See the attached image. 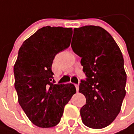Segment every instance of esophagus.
I'll return each mask as SVG.
<instances>
[{
	"label": "esophagus",
	"mask_w": 134,
	"mask_h": 134,
	"mask_svg": "<svg viewBox=\"0 0 134 134\" xmlns=\"http://www.w3.org/2000/svg\"><path fill=\"white\" fill-rule=\"evenodd\" d=\"M75 87H76V91H79V84H76V85H75Z\"/></svg>",
	"instance_id": "34e87169"
}]
</instances>
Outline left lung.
Returning a JSON list of instances; mask_svg holds the SVG:
<instances>
[{
	"mask_svg": "<svg viewBox=\"0 0 134 134\" xmlns=\"http://www.w3.org/2000/svg\"><path fill=\"white\" fill-rule=\"evenodd\" d=\"M72 41L71 48L81 58L86 76L79 84L86 99L80 110L82 121L92 129L106 127L119 113L126 95L122 53L112 36L100 26L74 29Z\"/></svg>",
	"mask_w": 134,
	"mask_h": 134,
	"instance_id": "1",
	"label": "left lung"
}]
</instances>
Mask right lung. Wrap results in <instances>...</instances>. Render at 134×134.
Segmentation results:
<instances>
[{"mask_svg":"<svg viewBox=\"0 0 134 134\" xmlns=\"http://www.w3.org/2000/svg\"><path fill=\"white\" fill-rule=\"evenodd\" d=\"M72 29L44 26L24 41L14 66L18 101L30 121L41 128L60 121L64 108L76 93L72 83L54 84L52 64L70 45Z\"/></svg>","mask_w":134,"mask_h":134,"instance_id":"obj_1","label":"right lung"}]
</instances>
